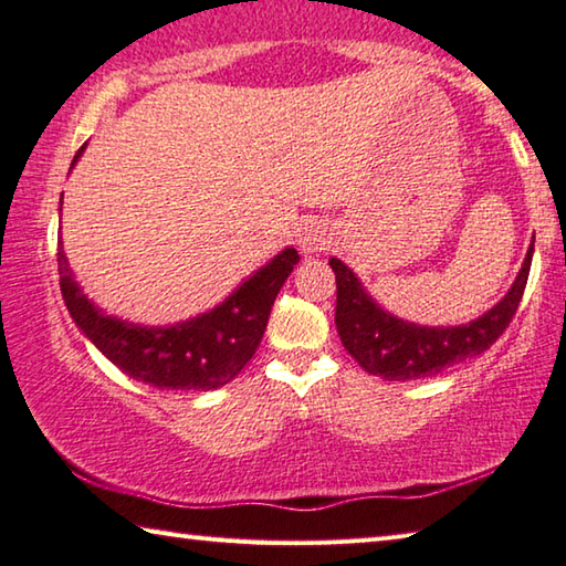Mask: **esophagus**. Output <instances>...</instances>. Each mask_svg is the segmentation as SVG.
Returning a JSON list of instances; mask_svg holds the SVG:
<instances>
[{
  "instance_id": "obj_1",
  "label": "esophagus",
  "mask_w": 566,
  "mask_h": 566,
  "mask_svg": "<svg viewBox=\"0 0 566 566\" xmlns=\"http://www.w3.org/2000/svg\"><path fill=\"white\" fill-rule=\"evenodd\" d=\"M327 244H329V237L324 234V229H319V227H306L300 234V249L304 254L322 252Z\"/></svg>"
}]
</instances>
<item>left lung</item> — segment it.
Masks as SVG:
<instances>
[{"mask_svg": "<svg viewBox=\"0 0 566 566\" xmlns=\"http://www.w3.org/2000/svg\"><path fill=\"white\" fill-rule=\"evenodd\" d=\"M534 242L526 252L522 272L504 300L482 317L462 327H417V324L391 317L361 290L357 276L339 260H329L337 276V332L344 349L357 359L369 375L389 381L432 377L469 357L492 347L510 327L516 306L522 302L530 280Z\"/></svg>", "mask_w": 566, "mask_h": 566, "instance_id": "left-lung-1", "label": "left lung"}]
</instances>
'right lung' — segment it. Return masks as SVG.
I'll list each match as a JSON object with an SVG mask.
<instances>
[{"label": "right lung", "instance_id": "1", "mask_svg": "<svg viewBox=\"0 0 566 566\" xmlns=\"http://www.w3.org/2000/svg\"><path fill=\"white\" fill-rule=\"evenodd\" d=\"M296 262L300 252L284 249L217 310L191 322H181L177 327L147 329L107 317L97 310L76 286L62 239L56 247L62 296L76 327L124 375L157 389L207 391L232 381L260 347L272 304Z\"/></svg>", "mask_w": 566, "mask_h": 566}]
</instances>
